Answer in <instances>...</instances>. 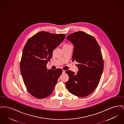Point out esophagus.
<instances>
[{
  "label": "esophagus",
  "mask_w": 124,
  "mask_h": 124,
  "mask_svg": "<svg viewBox=\"0 0 124 124\" xmlns=\"http://www.w3.org/2000/svg\"><path fill=\"white\" fill-rule=\"evenodd\" d=\"M65 70H63L62 71V73L64 74V73H65Z\"/></svg>",
  "instance_id": "esophagus-1"
}]
</instances>
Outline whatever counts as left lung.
I'll return each instance as SVG.
<instances>
[{
  "mask_svg": "<svg viewBox=\"0 0 124 124\" xmlns=\"http://www.w3.org/2000/svg\"><path fill=\"white\" fill-rule=\"evenodd\" d=\"M73 45L72 61H76L77 74L70 70L65 72L69 79L66 87L72 94L85 97L92 93L98 86L104 68L100 48L94 38L78 31L67 37Z\"/></svg>",
  "mask_w": 124,
  "mask_h": 124,
  "instance_id": "left-lung-1",
  "label": "left lung"
}]
</instances>
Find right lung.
<instances>
[{"label":"right lung","instance_id":"right-lung-1","mask_svg":"<svg viewBox=\"0 0 124 124\" xmlns=\"http://www.w3.org/2000/svg\"><path fill=\"white\" fill-rule=\"evenodd\" d=\"M65 34L40 31L32 36L24 46L20 68L28 92L37 99L51 94L62 74L61 69L48 70V61L53 50L64 40Z\"/></svg>","mask_w":124,"mask_h":124}]
</instances>
